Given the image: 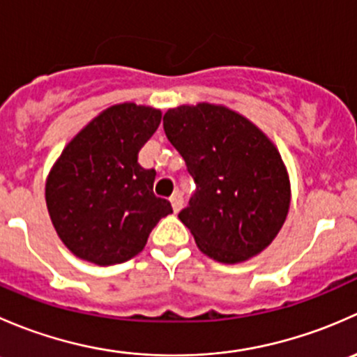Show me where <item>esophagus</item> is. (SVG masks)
Instances as JSON below:
<instances>
[{
  "instance_id": "esophagus-1",
  "label": "esophagus",
  "mask_w": 357,
  "mask_h": 357,
  "mask_svg": "<svg viewBox=\"0 0 357 357\" xmlns=\"http://www.w3.org/2000/svg\"><path fill=\"white\" fill-rule=\"evenodd\" d=\"M171 205H172V211H174V212L181 211V207H183V197H181V193L176 192L174 195L171 197Z\"/></svg>"
}]
</instances>
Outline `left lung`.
Here are the masks:
<instances>
[{
  "label": "left lung",
  "instance_id": "1",
  "mask_svg": "<svg viewBox=\"0 0 357 357\" xmlns=\"http://www.w3.org/2000/svg\"><path fill=\"white\" fill-rule=\"evenodd\" d=\"M164 131L195 179V195L178 218L200 250L236 264L271 245L291 197L275 143L242 114L214 103L169 109Z\"/></svg>",
  "mask_w": 357,
  "mask_h": 357
}]
</instances>
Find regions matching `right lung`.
<instances>
[{
    "mask_svg": "<svg viewBox=\"0 0 357 357\" xmlns=\"http://www.w3.org/2000/svg\"><path fill=\"white\" fill-rule=\"evenodd\" d=\"M162 112L126 102L100 112L60 153L46 178V207L56 235L75 257L98 266L138 255L171 214L153 195L155 171L138 164Z\"/></svg>",
    "mask_w": 357,
    "mask_h": 357,
    "instance_id": "add662e5",
    "label": "right lung"
}]
</instances>
